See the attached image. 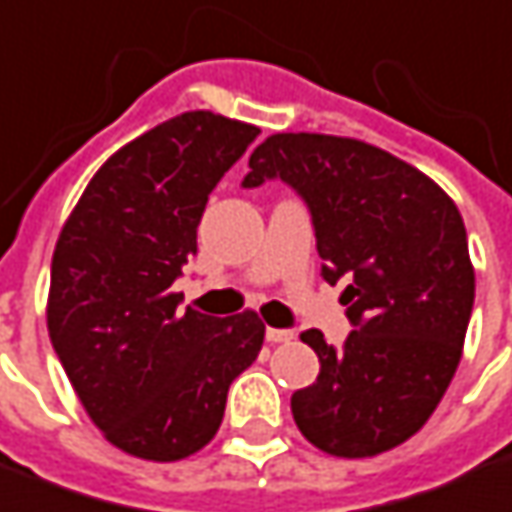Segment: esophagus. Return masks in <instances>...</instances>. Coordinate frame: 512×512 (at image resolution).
<instances>
[{"instance_id": "34e87169", "label": "esophagus", "mask_w": 512, "mask_h": 512, "mask_svg": "<svg viewBox=\"0 0 512 512\" xmlns=\"http://www.w3.org/2000/svg\"><path fill=\"white\" fill-rule=\"evenodd\" d=\"M289 339H295V333L292 331H284V328H267V342L281 344L289 342Z\"/></svg>"}]
</instances>
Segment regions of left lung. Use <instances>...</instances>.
I'll list each match as a JSON object with an SVG mask.
<instances>
[{"instance_id": "1", "label": "left lung", "mask_w": 512, "mask_h": 512, "mask_svg": "<svg viewBox=\"0 0 512 512\" xmlns=\"http://www.w3.org/2000/svg\"><path fill=\"white\" fill-rule=\"evenodd\" d=\"M242 187L286 181L306 201L322 278L347 281L344 347L300 339L317 380L292 394L300 433L336 458H372L422 430L463 353L474 267L458 206L430 176L353 137L270 134Z\"/></svg>"}]
</instances>
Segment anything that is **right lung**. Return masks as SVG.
<instances>
[{
    "label": "right lung",
    "mask_w": 512,
    "mask_h": 512,
    "mask_svg": "<svg viewBox=\"0 0 512 512\" xmlns=\"http://www.w3.org/2000/svg\"><path fill=\"white\" fill-rule=\"evenodd\" d=\"M259 129L181 112L115 151L52 256L49 339L104 438L134 458L195 455L223 422L231 380L264 342L256 311H181L170 286L198 253L209 192Z\"/></svg>",
    "instance_id": "obj_1"
}]
</instances>
